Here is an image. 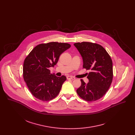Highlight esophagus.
Segmentation results:
<instances>
[{
	"label": "esophagus",
	"instance_id": "34e87169",
	"mask_svg": "<svg viewBox=\"0 0 135 135\" xmlns=\"http://www.w3.org/2000/svg\"><path fill=\"white\" fill-rule=\"evenodd\" d=\"M67 79H71V80H75V78L73 76H67Z\"/></svg>",
	"mask_w": 135,
	"mask_h": 135
}]
</instances>
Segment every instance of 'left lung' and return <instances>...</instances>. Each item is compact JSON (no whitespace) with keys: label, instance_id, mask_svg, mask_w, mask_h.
<instances>
[{"label":"left lung","instance_id":"obj_1","mask_svg":"<svg viewBox=\"0 0 135 135\" xmlns=\"http://www.w3.org/2000/svg\"><path fill=\"white\" fill-rule=\"evenodd\" d=\"M74 46L80 53L83 68L90 70L86 84L81 80V85L76 92L87 102L97 100L105 94L112 82L113 62L106 50L100 45L91 42L76 43Z\"/></svg>","mask_w":135,"mask_h":135}]
</instances>
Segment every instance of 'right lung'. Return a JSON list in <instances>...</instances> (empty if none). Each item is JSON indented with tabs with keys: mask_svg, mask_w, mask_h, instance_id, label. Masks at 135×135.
I'll return each instance as SVG.
<instances>
[{
	"mask_svg": "<svg viewBox=\"0 0 135 135\" xmlns=\"http://www.w3.org/2000/svg\"><path fill=\"white\" fill-rule=\"evenodd\" d=\"M70 46L65 43L40 44L26 57L23 67V79L35 98L47 102L59 93L66 77L56 76L51 73L49 68L54 67L60 55Z\"/></svg>",
	"mask_w": 135,
	"mask_h": 135,
	"instance_id": "1",
	"label": "right lung"
}]
</instances>
